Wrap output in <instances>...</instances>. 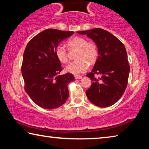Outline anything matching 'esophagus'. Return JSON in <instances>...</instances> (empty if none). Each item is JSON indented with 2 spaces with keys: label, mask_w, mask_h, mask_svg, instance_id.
<instances>
[{
  "label": "esophagus",
  "mask_w": 149,
  "mask_h": 149,
  "mask_svg": "<svg viewBox=\"0 0 149 149\" xmlns=\"http://www.w3.org/2000/svg\"><path fill=\"white\" fill-rule=\"evenodd\" d=\"M75 78L77 79H79L81 78H82V76H81V75H75Z\"/></svg>",
  "instance_id": "obj_1"
}]
</instances>
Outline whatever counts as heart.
<instances>
[{
    "label": "heart",
    "mask_w": 149,
    "mask_h": 149,
    "mask_svg": "<svg viewBox=\"0 0 149 149\" xmlns=\"http://www.w3.org/2000/svg\"><path fill=\"white\" fill-rule=\"evenodd\" d=\"M66 45L69 49H77L76 59L71 62L65 67V71L70 74L78 75L83 74L89 68V64L95 62L99 55V50L95 42L87 41L83 37L76 36L69 39L66 42ZM54 54L59 62L65 64L68 61V52L62 45H58L55 48Z\"/></svg>",
    "instance_id": "heart-1"
}]
</instances>
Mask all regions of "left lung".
Masks as SVG:
<instances>
[{
    "instance_id": "left-lung-1",
    "label": "left lung",
    "mask_w": 149,
    "mask_h": 149,
    "mask_svg": "<svg viewBox=\"0 0 149 149\" xmlns=\"http://www.w3.org/2000/svg\"><path fill=\"white\" fill-rule=\"evenodd\" d=\"M77 33L93 39L99 50L92 72L87 74L92 82L85 92L88 99L99 107L112 106L123 95L128 83L130 65L124 45L101 28ZM95 74L100 77H95Z\"/></svg>"
}]
</instances>
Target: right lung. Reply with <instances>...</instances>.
I'll return each mask as SVG.
<instances>
[{
	"mask_svg": "<svg viewBox=\"0 0 149 149\" xmlns=\"http://www.w3.org/2000/svg\"><path fill=\"white\" fill-rule=\"evenodd\" d=\"M73 33L74 31L45 29L30 40L24 50L22 65L24 89L41 108H58L68 98V85L74 80V76L70 73L58 75L62 68L54 50L60 42Z\"/></svg>",
	"mask_w": 149,
	"mask_h": 149,
	"instance_id": "add662e5",
	"label": "right lung"
}]
</instances>
